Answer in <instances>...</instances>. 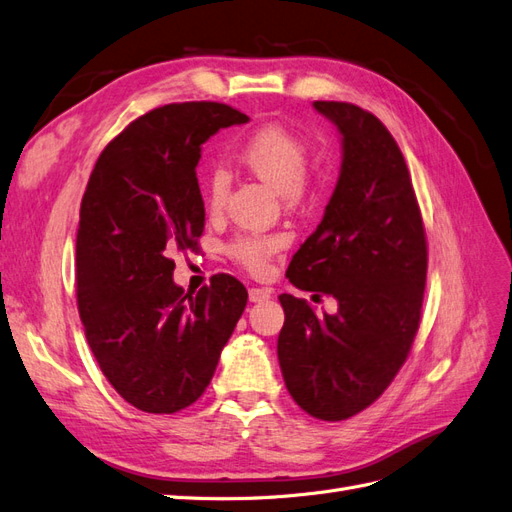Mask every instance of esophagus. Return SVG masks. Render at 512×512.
I'll use <instances>...</instances> for the list:
<instances>
[{"label":"esophagus","instance_id":"esophagus-1","mask_svg":"<svg viewBox=\"0 0 512 512\" xmlns=\"http://www.w3.org/2000/svg\"><path fill=\"white\" fill-rule=\"evenodd\" d=\"M270 296H272L270 287H251V289H248V298H251V302H264Z\"/></svg>","mask_w":512,"mask_h":512}]
</instances>
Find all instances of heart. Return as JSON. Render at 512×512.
Here are the masks:
<instances>
[{"instance_id": "b5f03b06", "label": "heart", "mask_w": 512, "mask_h": 512, "mask_svg": "<svg viewBox=\"0 0 512 512\" xmlns=\"http://www.w3.org/2000/svg\"><path fill=\"white\" fill-rule=\"evenodd\" d=\"M240 160L261 180L272 184L287 201L302 197L309 180L311 145L296 130L281 124H268L255 130L240 150ZM231 186V173L227 167H214L208 178V206L221 210ZM285 244L276 233H240L227 244V253L240 266L255 274L264 272L272 257Z\"/></svg>"}]
</instances>
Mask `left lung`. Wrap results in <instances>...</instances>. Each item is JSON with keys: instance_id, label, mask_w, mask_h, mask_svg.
<instances>
[{"instance_id": "obj_1", "label": "left lung", "mask_w": 512, "mask_h": 512, "mask_svg": "<svg viewBox=\"0 0 512 512\" xmlns=\"http://www.w3.org/2000/svg\"><path fill=\"white\" fill-rule=\"evenodd\" d=\"M343 135V165L324 221L291 257L287 279L339 300L317 315L281 294L279 364L294 401L313 418L347 420L382 397L420 328L427 233L410 169L388 128L352 102L315 100Z\"/></svg>"}]
</instances>
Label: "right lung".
I'll use <instances>...</instances> for the list:
<instances>
[{
    "instance_id": "obj_1",
    "label": "right lung",
    "mask_w": 512,
    "mask_h": 512,
    "mask_svg": "<svg viewBox=\"0 0 512 512\" xmlns=\"http://www.w3.org/2000/svg\"><path fill=\"white\" fill-rule=\"evenodd\" d=\"M248 122L223 102H171L130 122L98 156L77 233V306L100 371L148 414H175L206 392L244 311L246 287L212 276L197 296L173 283V253L206 225L201 143Z\"/></svg>"
}]
</instances>
